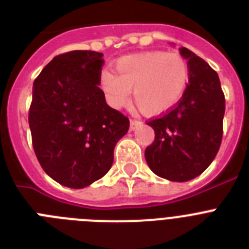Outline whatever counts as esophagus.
Wrapping results in <instances>:
<instances>
[{"mask_svg": "<svg viewBox=\"0 0 249 249\" xmlns=\"http://www.w3.org/2000/svg\"><path fill=\"white\" fill-rule=\"evenodd\" d=\"M141 126H142V122H141V121L131 120V122H129V128H131V131H135V129H137L138 127Z\"/></svg>", "mask_w": 249, "mask_h": 249, "instance_id": "34e87169", "label": "esophagus"}]
</instances>
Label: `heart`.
Segmentation results:
<instances>
[{
  "mask_svg": "<svg viewBox=\"0 0 249 249\" xmlns=\"http://www.w3.org/2000/svg\"><path fill=\"white\" fill-rule=\"evenodd\" d=\"M116 73L105 70L100 74V87L107 103L121 108L129 94L140 111L148 116L168 112L186 92L190 67L177 53L148 51L123 56L116 62Z\"/></svg>",
  "mask_w": 249,
  "mask_h": 249,
  "instance_id": "b5f03b06",
  "label": "heart"
}]
</instances>
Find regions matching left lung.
I'll list each match as a JSON object with an SVG mask.
<instances>
[{
    "label": "left lung",
    "instance_id": "obj_1",
    "mask_svg": "<svg viewBox=\"0 0 249 249\" xmlns=\"http://www.w3.org/2000/svg\"><path fill=\"white\" fill-rule=\"evenodd\" d=\"M179 53L190 67L186 92L175 108L147 123L155 141L144 157L158 177L187 182L203 173L218 152L226 102L217 72L188 48Z\"/></svg>",
    "mask_w": 249,
    "mask_h": 249
}]
</instances>
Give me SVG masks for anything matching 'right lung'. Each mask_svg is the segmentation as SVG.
<instances>
[{
  "label": "right lung",
  "mask_w": 249,
  "mask_h": 249,
  "mask_svg": "<svg viewBox=\"0 0 249 249\" xmlns=\"http://www.w3.org/2000/svg\"><path fill=\"white\" fill-rule=\"evenodd\" d=\"M103 54L71 51L54 57L34 82L28 114L32 144L52 179L80 190L102 178L129 120L98 87Z\"/></svg>",
  "instance_id": "1"
}]
</instances>
